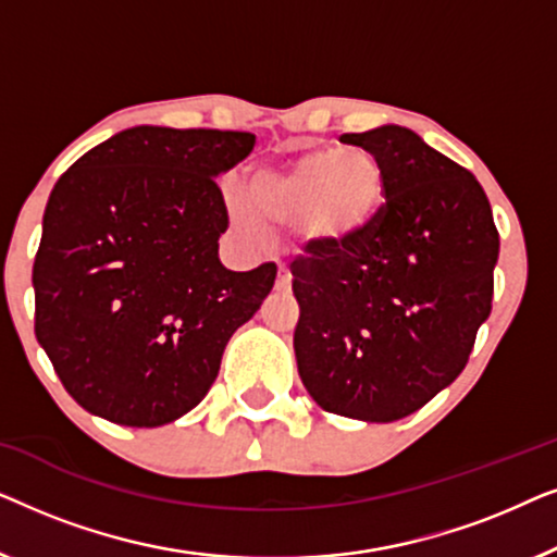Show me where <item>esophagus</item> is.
Segmentation results:
<instances>
[{
	"label": "esophagus",
	"mask_w": 557,
	"mask_h": 557,
	"mask_svg": "<svg viewBox=\"0 0 557 557\" xmlns=\"http://www.w3.org/2000/svg\"><path fill=\"white\" fill-rule=\"evenodd\" d=\"M292 286V273H288L284 265H278V278H276V288L278 292H284V288Z\"/></svg>",
	"instance_id": "obj_1"
}]
</instances>
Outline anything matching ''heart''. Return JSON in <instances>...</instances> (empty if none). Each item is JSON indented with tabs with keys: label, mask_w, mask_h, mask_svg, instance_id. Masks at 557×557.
I'll return each mask as SVG.
<instances>
[{
	"label": "heart",
	"mask_w": 557,
	"mask_h": 557,
	"mask_svg": "<svg viewBox=\"0 0 557 557\" xmlns=\"http://www.w3.org/2000/svg\"><path fill=\"white\" fill-rule=\"evenodd\" d=\"M256 208L276 223L309 218L314 233L345 238L372 218L383 200V172L364 151L317 149L288 170H258L250 177ZM231 215L240 231L261 238L258 218L231 197Z\"/></svg>",
	"instance_id": "heart-1"
}]
</instances>
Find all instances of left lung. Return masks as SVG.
<instances>
[{"label": "left lung", "instance_id": "1", "mask_svg": "<svg viewBox=\"0 0 557 557\" xmlns=\"http://www.w3.org/2000/svg\"><path fill=\"white\" fill-rule=\"evenodd\" d=\"M375 157L380 205L345 238H317L292 263L294 352L317 406L400 421L467 368L492 311L499 233L474 174L406 126L342 134Z\"/></svg>", "mask_w": 557, "mask_h": 557}]
</instances>
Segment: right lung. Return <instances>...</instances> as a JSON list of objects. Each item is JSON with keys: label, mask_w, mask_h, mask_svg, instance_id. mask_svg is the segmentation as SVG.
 I'll use <instances>...</instances> for the list:
<instances>
[{"label": "right lung", "mask_w": 557, "mask_h": 557, "mask_svg": "<svg viewBox=\"0 0 557 557\" xmlns=\"http://www.w3.org/2000/svg\"><path fill=\"white\" fill-rule=\"evenodd\" d=\"M256 136L134 126L52 187L33 265L35 334L88 413L154 429L215 383L227 339L261 309L276 263L227 271L215 177Z\"/></svg>", "instance_id": "1"}]
</instances>
